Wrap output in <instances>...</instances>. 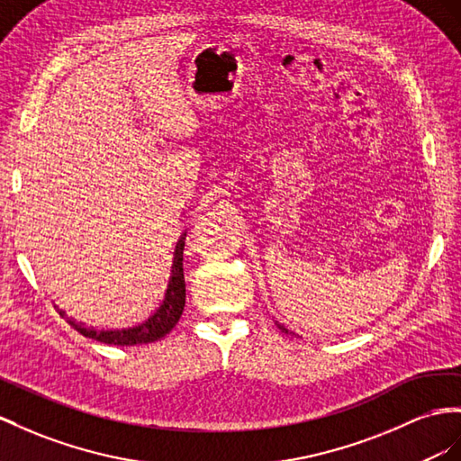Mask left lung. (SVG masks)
<instances>
[{
  "label": "left lung",
  "mask_w": 461,
  "mask_h": 461,
  "mask_svg": "<svg viewBox=\"0 0 461 461\" xmlns=\"http://www.w3.org/2000/svg\"><path fill=\"white\" fill-rule=\"evenodd\" d=\"M278 327H280V329H282V331H286V333H288V329H286V327H285V325H278Z\"/></svg>",
  "instance_id": "1"
}]
</instances>
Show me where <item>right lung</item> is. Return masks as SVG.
<instances>
[{"label": "right lung", "mask_w": 461, "mask_h": 461, "mask_svg": "<svg viewBox=\"0 0 461 461\" xmlns=\"http://www.w3.org/2000/svg\"><path fill=\"white\" fill-rule=\"evenodd\" d=\"M179 252L182 253L181 258L178 257ZM181 261H183V251H179V247H176L173 270H171L173 276L169 282L167 294H165V300L159 305V310L144 323H140L136 327H128V329H114V331H97V329H87L81 323H76L74 320H68V323L72 325L77 333H81L84 337H89V339H95V340H99V343L121 345V347L156 343V340L171 333V329L179 323L183 310H185V298H186L185 292L186 290H185V275H183Z\"/></svg>", "instance_id": "1"}]
</instances>
